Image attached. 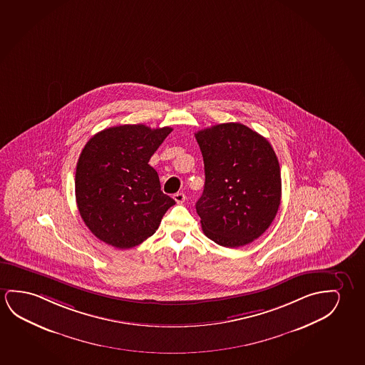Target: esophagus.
<instances>
[{
	"label": "esophagus",
	"instance_id": "esophagus-1",
	"mask_svg": "<svg viewBox=\"0 0 365 365\" xmlns=\"http://www.w3.org/2000/svg\"><path fill=\"white\" fill-rule=\"evenodd\" d=\"M186 195L184 192H176L174 195L175 202H178V204H182V202H185Z\"/></svg>",
	"mask_w": 365,
	"mask_h": 365
}]
</instances>
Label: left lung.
<instances>
[{"mask_svg": "<svg viewBox=\"0 0 365 365\" xmlns=\"http://www.w3.org/2000/svg\"><path fill=\"white\" fill-rule=\"evenodd\" d=\"M205 185L196 202L202 232L217 245L238 248L261 237L281 204L277 156L264 137L242 123L195 133Z\"/></svg>", "mask_w": 365, "mask_h": 365, "instance_id": "obj_1", "label": "left lung"}]
</instances>
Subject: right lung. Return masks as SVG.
<instances>
[{"label": "right lung", "instance_id": "right-lung-1", "mask_svg": "<svg viewBox=\"0 0 365 365\" xmlns=\"http://www.w3.org/2000/svg\"><path fill=\"white\" fill-rule=\"evenodd\" d=\"M171 131V127L115 125L86 143L76 163V205L98 240L120 250L141 245L174 205L148 165Z\"/></svg>", "mask_w": 365, "mask_h": 365}]
</instances>
